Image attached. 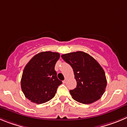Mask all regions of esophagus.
Listing matches in <instances>:
<instances>
[{"label": "esophagus", "instance_id": "obj_1", "mask_svg": "<svg viewBox=\"0 0 127 127\" xmlns=\"http://www.w3.org/2000/svg\"><path fill=\"white\" fill-rule=\"evenodd\" d=\"M63 83H66V82H67V80L65 79L64 80H63Z\"/></svg>", "mask_w": 127, "mask_h": 127}]
</instances>
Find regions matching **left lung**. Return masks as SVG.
<instances>
[{
	"instance_id": "obj_1",
	"label": "left lung",
	"mask_w": 127,
	"mask_h": 127,
	"mask_svg": "<svg viewBox=\"0 0 127 127\" xmlns=\"http://www.w3.org/2000/svg\"><path fill=\"white\" fill-rule=\"evenodd\" d=\"M61 58L72 67L76 81V87L69 91L73 99L85 104L99 100L104 93L107 80L97 61L82 51L65 54Z\"/></svg>"
}]
</instances>
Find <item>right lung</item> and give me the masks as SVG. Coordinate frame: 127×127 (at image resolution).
<instances>
[{"label":"right lung","mask_w":127,"mask_h":127,"mask_svg":"<svg viewBox=\"0 0 127 127\" xmlns=\"http://www.w3.org/2000/svg\"><path fill=\"white\" fill-rule=\"evenodd\" d=\"M60 55L51 51L34 56L25 67L21 80L22 91L31 102H46L55 96L57 89L62 83L54 69Z\"/></svg>","instance_id":"right-lung-1"}]
</instances>
